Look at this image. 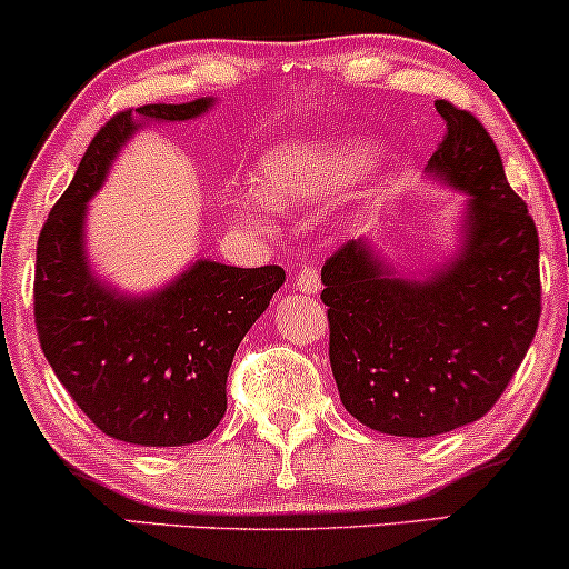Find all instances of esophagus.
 <instances>
[{
    "mask_svg": "<svg viewBox=\"0 0 569 569\" xmlns=\"http://www.w3.org/2000/svg\"><path fill=\"white\" fill-rule=\"evenodd\" d=\"M297 291L310 293V297H315V293L320 291V276H318V267L305 264L302 270L297 272Z\"/></svg>",
    "mask_w": 569,
    "mask_h": 569,
    "instance_id": "1",
    "label": "esophagus"
}]
</instances>
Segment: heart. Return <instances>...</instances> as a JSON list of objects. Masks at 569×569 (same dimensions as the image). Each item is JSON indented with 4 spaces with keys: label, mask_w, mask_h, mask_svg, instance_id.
<instances>
[{
    "label": "heart",
    "mask_w": 569,
    "mask_h": 569,
    "mask_svg": "<svg viewBox=\"0 0 569 569\" xmlns=\"http://www.w3.org/2000/svg\"><path fill=\"white\" fill-rule=\"evenodd\" d=\"M379 163V150L355 146L347 137H291L264 150L257 167V190L238 193L230 203L246 222L267 224L272 207L323 201L347 182L371 177Z\"/></svg>",
    "instance_id": "1"
}]
</instances>
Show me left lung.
Listing matches in <instances>:
<instances>
[{
	"instance_id": "1",
	"label": "left lung",
	"mask_w": 569,
	"mask_h": 569,
	"mask_svg": "<svg viewBox=\"0 0 569 569\" xmlns=\"http://www.w3.org/2000/svg\"><path fill=\"white\" fill-rule=\"evenodd\" d=\"M435 106L448 132L427 177L469 196L456 254L410 272L358 238L320 272L341 402L395 437H435L482 419L540 318L536 222L480 121L445 100Z\"/></svg>"
}]
</instances>
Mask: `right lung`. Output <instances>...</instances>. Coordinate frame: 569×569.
Masks as SVG:
<instances>
[{
  "instance_id": "obj_1",
  "label": "right lung",
  "mask_w": 569,
  "mask_h": 569,
  "mask_svg": "<svg viewBox=\"0 0 569 569\" xmlns=\"http://www.w3.org/2000/svg\"><path fill=\"white\" fill-rule=\"evenodd\" d=\"M214 98L116 113L47 217L37 243L33 318L47 362L87 419L121 442L180 448L214 432L241 339L283 286V267L193 264L161 289L124 293L94 276L87 203L146 124L190 121Z\"/></svg>"
}]
</instances>
